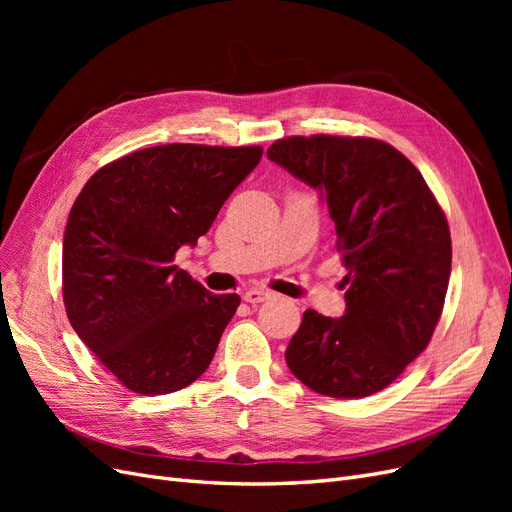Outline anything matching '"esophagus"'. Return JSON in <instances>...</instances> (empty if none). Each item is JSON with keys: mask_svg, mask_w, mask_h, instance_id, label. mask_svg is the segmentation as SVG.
I'll list each match as a JSON object with an SVG mask.
<instances>
[{"mask_svg": "<svg viewBox=\"0 0 512 512\" xmlns=\"http://www.w3.org/2000/svg\"><path fill=\"white\" fill-rule=\"evenodd\" d=\"M271 290H265V288H250V290H245V294H243V299L247 301V303H262V301H267V299H271Z\"/></svg>", "mask_w": 512, "mask_h": 512, "instance_id": "34e87169", "label": "esophagus"}]
</instances>
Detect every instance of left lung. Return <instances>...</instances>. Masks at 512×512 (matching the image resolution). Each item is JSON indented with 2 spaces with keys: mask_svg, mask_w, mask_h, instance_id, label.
<instances>
[{
  "mask_svg": "<svg viewBox=\"0 0 512 512\" xmlns=\"http://www.w3.org/2000/svg\"><path fill=\"white\" fill-rule=\"evenodd\" d=\"M267 156L320 192L337 232L346 314L307 309L286 348L309 389L361 399L386 389L421 354L451 277V230L416 166L361 136H290Z\"/></svg>",
  "mask_w": 512,
  "mask_h": 512,
  "instance_id": "8db88e82",
  "label": "left lung"
}]
</instances>
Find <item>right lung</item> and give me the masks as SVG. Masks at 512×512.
Wrapping results in <instances>:
<instances>
[{"instance_id":"1","label":"right lung","mask_w":512,"mask_h":512,"mask_svg":"<svg viewBox=\"0 0 512 512\" xmlns=\"http://www.w3.org/2000/svg\"><path fill=\"white\" fill-rule=\"evenodd\" d=\"M262 147L173 143L102 166L74 200L61 275L72 329L141 395H166L205 374L241 303L173 265L196 245Z\"/></svg>"}]
</instances>
